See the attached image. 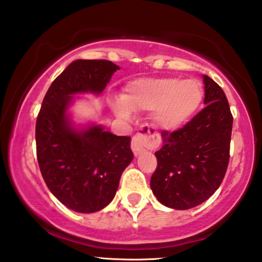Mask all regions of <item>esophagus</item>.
<instances>
[{
	"mask_svg": "<svg viewBox=\"0 0 262 262\" xmlns=\"http://www.w3.org/2000/svg\"><path fill=\"white\" fill-rule=\"evenodd\" d=\"M159 144V137L156 132H152L151 127L144 125L132 139V149L135 157L145 152L146 146H157Z\"/></svg>",
	"mask_w": 262,
	"mask_h": 262,
	"instance_id": "obj_1",
	"label": "esophagus"
}]
</instances>
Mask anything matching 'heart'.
Here are the masks:
<instances>
[{"instance_id": "obj_1", "label": "heart", "mask_w": 262, "mask_h": 262, "mask_svg": "<svg viewBox=\"0 0 262 262\" xmlns=\"http://www.w3.org/2000/svg\"><path fill=\"white\" fill-rule=\"evenodd\" d=\"M204 90L196 79L146 78L130 81L121 98L111 100V109L121 118H129L132 110L151 111L155 123L164 130L183 127L200 107Z\"/></svg>"}]
</instances>
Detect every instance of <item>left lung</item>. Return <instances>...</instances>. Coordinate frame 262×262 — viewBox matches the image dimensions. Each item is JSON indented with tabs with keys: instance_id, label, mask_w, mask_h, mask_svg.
<instances>
[{
	"instance_id": "obj_1",
	"label": "left lung",
	"mask_w": 262,
	"mask_h": 262,
	"mask_svg": "<svg viewBox=\"0 0 262 262\" xmlns=\"http://www.w3.org/2000/svg\"><path fill=\"white\" fill-rule=\"evenodd\" d=\"M206 106L179 130L163 132L155 155L158 165L151 189L160 204L189 210L206 201L221 186L229 164L232 115L224 91L202 75Z\"/></svg>"
}]
</instances>
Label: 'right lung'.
Masks as SVG:
<instances>
[{
	"label": "right lung",
	"instance_id": "obj_1",
	"mask_svg": "<svg viewBox=\"0 0 262 262\" xmlns=\"http://www.w3.org/2000/svg\"><path fill=\"white\" fill-rule=\"evenodd\" d=\"M120 67L106 60H76L54 80L36 123L37 159L54 196L80 213L106 207L124 169L133 160L130 138L117 137L96 122L76 123V95H102Z\"/></svg>",
	"mask_w": 262,
	"mask_h": 262
}]
</instances>
